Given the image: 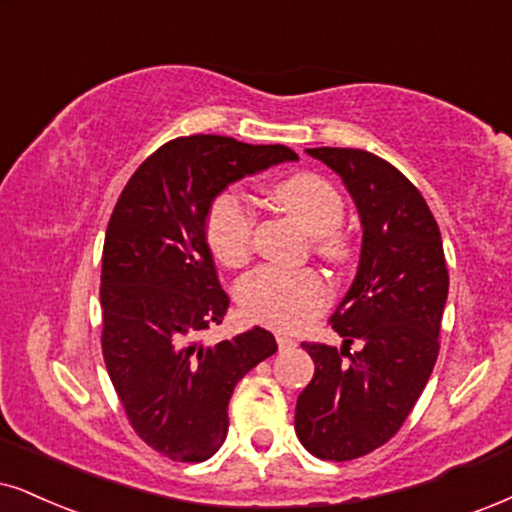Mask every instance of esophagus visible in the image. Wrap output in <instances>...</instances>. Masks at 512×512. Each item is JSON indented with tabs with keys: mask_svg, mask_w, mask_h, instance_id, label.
<instances>
[{
	"mask_svg": "<svg viewBox=\"0 0 512 512\" xmlns=\"http://www.w3.org/2000/svg\"><path fill=\"white\" fill-rule=\"evenodd\" d=\"M275 339H277V346H280V351H287L292 349V346H296V339L289 337L287 332H277Z\"/></svg>",
	"mask_w": 512,
	"mask_h": 512,
	"instance_id": "1",
	"label": "esophagus"
}]
</instances>
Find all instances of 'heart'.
<instances>
[{
    "mask_svg": "<svg viewBox=\"0 0 512 512\" xmlns=\"http://www.w3.org/2000/svg\"><path fill=\"white\" fill-rule=\"evenodd\" d=\"M270 197L313 237L315 251L332 263L351 254L349 237L339 230L344 201L320 175L301 173L277 182ZM208 244L223 266L237 268L254 246V213L237 194H223L211 206L206 223ZM237 301L246 318L280 330H299L330 301V287L315 270L261 268L237 287Z\"/></svg>",
    "mask_w": 512,
    "mask_h": 512,
    "instance_id": "obj_1",
    "label": "heart"
}]
</instances>
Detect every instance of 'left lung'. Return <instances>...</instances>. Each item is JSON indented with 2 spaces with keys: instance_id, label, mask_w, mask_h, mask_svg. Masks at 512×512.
I'll return each instance as SVG.
<instances>
[{
  "instance_id": "obj_1",
  "label": "left lung",
  "mask_w": 512,
  "mask_h": 512,
  "mask_svg": "<svg viewBox=\"0 0 512 512\" xmlns=\"http://www.w3.org/2000/svg\"><path fill=\"white\" fill-rule=\"evenodd\" d=\"M361 220L356 277L332 315L344 344H301L315 372L296 399L294 430L323 460H353L399 432L439 353L449 299L441 232L430 206L391 163L363 149L318 147ZM361 341V352L348 344Z\"/></svg>"
}]
</instances>
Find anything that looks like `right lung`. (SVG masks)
I'll use <instances>...</instances> for the list:
<instances>
[{
  "label": "right lung",
  "instance_id": "obj_1",
  "mask_svg": "<svg viewBox=\"0 0 512 512\" xmlns=\"http://www.w3.org/2000/svg\"><path fill=\"white\" fill-rule=\"evenodd\" d=\"M287 161L282 144L194 135L163 144L125 185L106 227L102 256V349L135 432L178 463L211 458L227 437L237 382L277 351L254 325L218 344L201 342L223 323L206 223L213 201L237 180Z\"/></svg>",
  "mask_w": 512,
  "mask_h": 512
}]
</instances>
